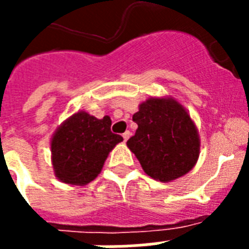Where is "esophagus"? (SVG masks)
<instances>
[{
  "mask_svg": "<svg viewBox=\"0 0 249 249\" xmlns=\"http://www.w3.org/2000/svg\"><path fill=\"white\" fill-rule=\"evenodd\" d=\"M129 137H130V132H129V130H126V132L123 134V138H124V141H128Z\"/></svg>",
  "mask_w": 249,
  "mask_h": 249,
  "instance_id": "1",
  "label": "esophagus"
}]
</instances>
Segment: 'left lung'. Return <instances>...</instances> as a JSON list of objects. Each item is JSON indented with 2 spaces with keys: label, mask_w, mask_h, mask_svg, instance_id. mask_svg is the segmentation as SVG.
<instances>
[{
  "label": "left lung",
  "mask_w": 249,
  "mask_h": 249,
  "mask_svg": "<svg viewBox=\"0 0 249 249\" xmlns=\"http://www.w3.org/2000/svg\"><path fill=\"white\" fill-rule=\"evenodd\" d=\"M133 121L138 129L126 144L146 174L168 182L193 169L200 142L191 117L178 102L150 98L133 115Z\"/></svg>",
  "instance_id": "left-lung-1"
}]
</instances>
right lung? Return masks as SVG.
Wrapping results in <instances>:
<instances>
[{
	"mask_svg": "<svg viewBox=\"0 0 249 249\" xmlns=\"http://www.w3.org/2000/svg\"><path fill=\"white\" fill-rule=\"evenodd\" d=\"M123 137L111 132V119L77 112L64 121L53 137V166L64 183L86 185L101 173L102 166Z\"/></svg>",
	"mask_w": 249,
	"mask_h": 249,
	"instance_id": "add662e5",
	"label": "right lung"
}]
</instances>
